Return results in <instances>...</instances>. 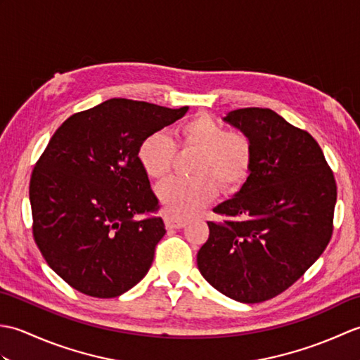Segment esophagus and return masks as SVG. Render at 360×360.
Listing matches in <instances>:
<instances>
[{
  "label": "esophagus",
  "mask_w": 360,
  "mask_h": 360,
  "mask_svg": "<svg viewBox=\"0 0 360 360\" xmlns=\"http://www.w3.org/2000/svg\"><path fill=\"white\" fill-rule=\"evenodd\" d=\"M164 221H165L167 229H181V227L186 226V219L173 217V215H170V213H165Z\"/></svg>",
  "instance_id": "esophagus-1"
}]
</instances>
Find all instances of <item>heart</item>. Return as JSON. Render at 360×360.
<instances>
[{"label":"heart","mask_w":360,"mask_h":360,"mask_svg":"<svg viewBox=\"0 0 360 360\" xmlns=\"http://www.w3.org/2000/svg\"><path fill=\"white\" fill-rule=\"evenodd\" d=\"M179 142L184 148L200 150V155L193 162L195 178H172L158 188L159 201L170 215H196L215 200L218 185L232 192L246 181L252 165V145L244 134L229 133L218 120L201 114L181 127ZM174 158L176 145L162 131L148 134L137 150L142 170L153 179H164Z\"/></svg>","instance_id":"b5f03b06"}]
</instances>
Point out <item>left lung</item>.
Masks as SVG:
<instances>
[{
	"label": "left lung",
	"instance_id": "obj_1",
	"mask_svg": "<svg viewBox=\"0 0 360 360\" xmlns=\"http://www.w3.org/2000/svg\"><path fill=\"white\" fill-rule=\"evenodd\" d=\"M252 145L246 182L213 212L198 269L221 294L259 303L281 294L323 254L333 235L338 187L309 133L269 108L224 117Z\"/></svg>",
	"mask_w": 360,
	"mask_h": 360
}]
</instances>
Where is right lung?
<instances>
[{"instance_id": "obj_1", "label": "right lung", "mask_w": 360, "mask_h": 360, "mask_svg": "<svg viewBox=\"0 0 360 360\" xmlns=\"http://www.w3.org/2000/svg\"><path fill=\"white\" fill-rule=\"evenodd\" d=\"M188 111L110 98L72 114L32 172L34 240L51 269L82 294L119 297L136 286L165 235L148 174L137 159L148 134Z\"/></svg>"}]
</instances>
